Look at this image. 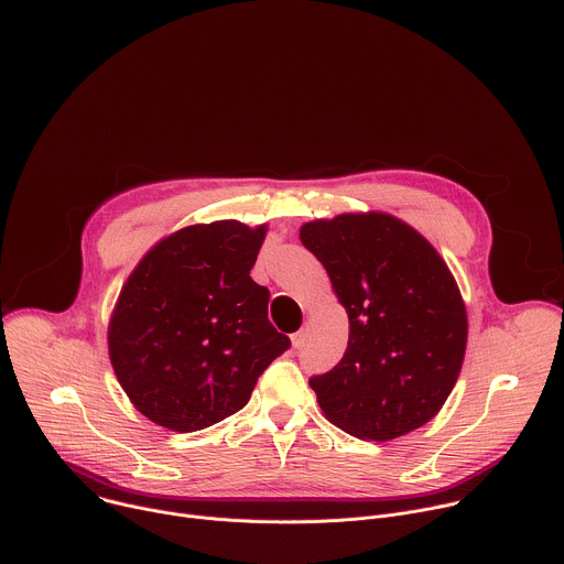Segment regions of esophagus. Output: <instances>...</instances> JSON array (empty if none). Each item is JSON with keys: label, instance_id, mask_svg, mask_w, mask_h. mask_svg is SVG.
<instances>
[{"label": "esophagus", "instance_id": "1", "mask_svg": "<svg viewBox=\"0 0 564 564\" xmlns=\"http://www.w3.org/2000/svg\"><path fill=\"white\" fill-rule=\"evenodd\" d=\"M303 341H305V330H296V333L292 335V346H294V348H301Z\"/></svg>", "mask_w": 564, "mask_h": 564}]
</instances>
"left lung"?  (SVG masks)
Instances as JSON below:
<instances>
[{"label": "left lung", "mask_w": 564, "mask_h": 564, "mask_svg": "<svg viewBox=\"0 0 564 564\" xmlns=\"http://www.w3.org/2000/svg\"><path fill=\"white\" fill-rule=\"evenodd\" d=\"M348 315L339 365L313 376L324 416L362 441L432 421L456 384L468 315L438 251L389 214H341L299 231Z\"/></svg>", "instance_id": "8db88e82"}]
</instances>
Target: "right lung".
<instances>
[{"label":"right lung","instance_id":"add662e5","mask_svg":"<svg viewBox=\"0 0 564 564\" xmlns=\"http://www.w3.org/2000/svg\"><path fill=\"white\" fill-rule=\"evenodd\" d=\"M265 231L238 220L191 225L128 276L108 348L117 380L152 423L197 432L225 421L290 348L268 319L270 290L249 276Z\"/></svg>","mask_w":564,"mask_h":564}]
</instances>
